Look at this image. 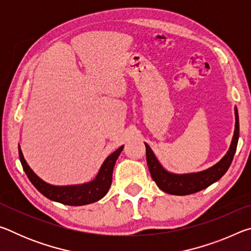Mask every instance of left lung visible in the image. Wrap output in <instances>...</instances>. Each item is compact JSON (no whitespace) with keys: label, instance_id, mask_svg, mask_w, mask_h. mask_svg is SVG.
<instances>
[{"label":"left lung","instance_id":"1","mask_svg":"<svg viewBox=\"0 0 251 251\" xmlns=\"http://www.w3.org/2000/svg\"><path fill=\"white\" fill-rule=\"evenodd\" d=\"M235 121V130H233L230 146H229V150L226 154L218 163L201 172L176 174L167 171L157 159L150 145L145 143L147 165L148 168H150L152 180L156 182V185L163 192L171 195H177V196H185V195L201 192V190L207 188L208 186L219 180L230 166L233 155L236 152L238 138H239V117H238V110L236 106Z\"/></svg>","mask_w":251,"mask_h":251}]
</instances>
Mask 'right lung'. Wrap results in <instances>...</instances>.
I'll list each match as a JSON object with an SVG mask.
<instances>
[{
  "label": "right lung",
  "instance_id": "1",
  "mask_svg": "<svg viewBox=\"0 0 251 251\" xmlns=\"http://www.w3.org/2000/svg\"><path fill=\"white\" fill-rule=\"evenodd\" d=\"M123 150H124V145L112 152L103 161L99 173H97V175L93 180L84 182V184L65 186L49 184V182L44 181L42 178L37 176L33 172V169L28 166L26 160H25L20 145L19 155L25 174H26L28 179L31 180L34 187L42 195H44L46 198L50 199V201L64 203V205L67 206H83L99 201L100 199L103 198L107 194L109 187L112 185L114 166H115L116 160Z\"/></svg>",
  "mask_w": 251,
  "mask_h": 251
}]
</instances>
